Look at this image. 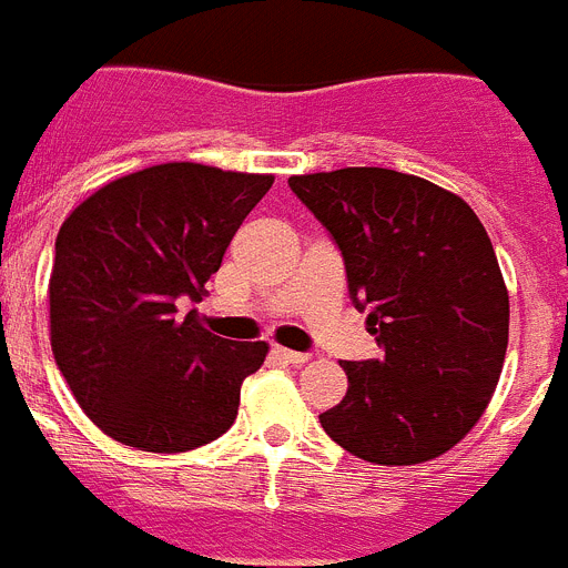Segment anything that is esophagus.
Here are the masks:
<instances>
[{
	"label": "esophagus",
	"instance_id": "obj_1",
	"mask_svg": "<svg viewBox=\"0 0 568 568\" xmlns=\"http://www.w3.org/2000/svg\"><path fill=\"white\" fill-rule=\"evenodd\" d=\"M273 355L275 358H281V361H287V364H307L310 361V355L307 353H295V349H287V346H273Z\"/></svg>",
	"mask_w": 568,
	"mask_h": 568
}]
</instances>
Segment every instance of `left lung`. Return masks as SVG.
I'll use <instances>...</instances> for the list:
<instances>
[{
    "label": "left lung",
    "instance_id": "1",
    "mask_svg": "<svg viewBox=\"0 0 568 568\" xmlns=\"http://www.w3.org/2000/svg\"><path fill=\"white\" fill-rule=\"evenodd\" d=\"M333 235L381 358L344 361L349 386L324 433L369 464H424L478 424L509 344V293L460 195L386 168L293 175Z\"/></svg>",
    "mask_w": 568,
    "mask_h": 568
}]
</instances>
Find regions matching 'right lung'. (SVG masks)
Instances as JSON below:
<instances>
[{"label": "right lung", "mask_w": 568, "mask_h": 568, "mask_svg": "<svg viewBox=\"0 0 568 568\" xmlns=\"http://www.w3.org/2000/svg\"><path fill=\"white\" fill-rule=\"evenodd\" d=\"M273 175L170 162L84 199L57 235L50 346L88 418L124 446L187 453L224 435L270 346L199 324L235 230Z\"/></svg>", "instance_id": "1"}]
</instances>
